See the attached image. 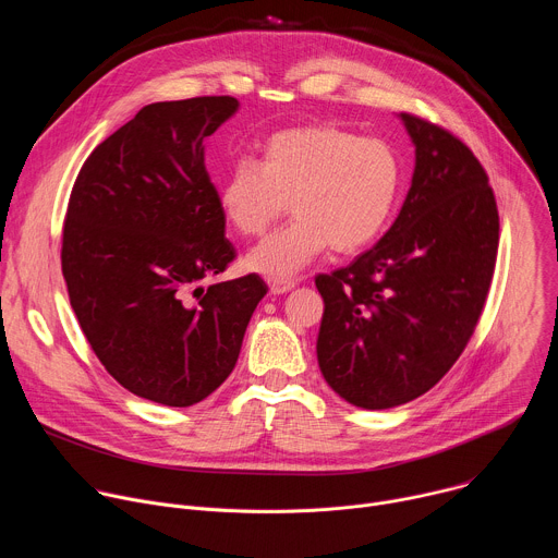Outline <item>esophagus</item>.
I'll use <instances>...</instances> for the list:
<instances>
[{"instance_id":"obj_1","label":"esophagus","mask_w":558,"mask_h":558,"mask_svg":"<svg viewBox=\"0 0 558 558\" xmlns=\"http://www.w3.org/2000/svg\"><path fill=\"white\" fill-rule=\"evenodd\" d=\"M267 284H269V291L274 295H280V293L291 291L298 282L295 280H287V278H267Z\"/></svg>"}]
</instances>
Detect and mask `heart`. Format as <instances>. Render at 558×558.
<instances>
[{"label": "heart", "mask_w": 558, "mask_h": 558, "mask_svg": "<svg viewBox=\"0 0 558 558\" xmlns=\"http://www.w3.org/2000/svg\"><path fill=\"white\" fill-rule=\"evenodd\" d=\"M402 163L379 138L315 123L271 134L260 161L241 156L220 181L231 227L260 238L287 211L293 220L245 260L252 271L287 278L329 247L351 256L377 241L400 198Z\"/></svg>", "instance_id": "b5f03b06"}]
</instances>
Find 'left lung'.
<instances>
[{"label":"left lung","mask_w":558,"mask_h":558,"mask_svg":"<svg viewBox=\"0 0 558 558\" xmlns=\"http://www.w3.org/2000/svg\"><path fill=\"white\" fill-rule=\"evenodd\" d=\"M415 172L400 216L349 267L315 276L325 300L317 364L353 407L381 411L430 390L480 323L499 250L488 174L446 128L400 114Z\"/></svg>","instance_id":"obj_1"}]
</instances>
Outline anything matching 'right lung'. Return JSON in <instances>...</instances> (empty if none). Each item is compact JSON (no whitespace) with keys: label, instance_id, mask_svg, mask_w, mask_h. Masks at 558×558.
Masks as SVG:
<instances>
[{"label":"right lung","instance_id":"obj_1","mask_svg":"<svg viewBox=\"0 0 558 558\" xmlns=\"http://www.w3.org/2000/svg\"><path fill=\"white\" fill-rule=\"evenodd\" d=\"M235 110L233 97L149 104L93 149L70 192L61 271L78 327L106 371L156 404L211 395L267 293L256 274L198 287L235 258L203 147Z\"/></svg>","mask_w":558,"mask_h":558}]
</instances>
